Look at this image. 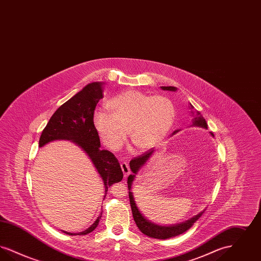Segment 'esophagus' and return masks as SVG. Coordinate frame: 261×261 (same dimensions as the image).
I'll list each match as a JSON object with an SVG mask.
<instances>
[{"mask_svg":"<svg viewBox=\"0 0 261 261\" xmlns=\"http://www.w3.org/2000/svg\"><path fill=\"white\" fill-rule=\"evenodd\" d=\"M120 166H121V169H122L123 174H124V177H127V176L130 174V168H129L128 164L124 162H121V163H120Z\"/></svg>","mask_w":261,"mask_h":261,"instance_id":"34e87169","label":"esophagus"}]
</instances>
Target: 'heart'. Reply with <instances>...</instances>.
<instances>
[{"instance_id":"b5f03b06","label":"heart","mask_w":261,"mask_h":261,"mask_svg":"<svg viewBox=\"0 0 261 261\" xmlns=\"http://www.w3.org/2000/svg\"><path fill=\"white\" fill-rule=\"evenodd\" d=\"M93 114V124L102 144L112 151L121 149L127 138L138 150L159 145L171 129L175 109L163 96L150 97L139 91H126Z\"/></svg>"}]
</instances>
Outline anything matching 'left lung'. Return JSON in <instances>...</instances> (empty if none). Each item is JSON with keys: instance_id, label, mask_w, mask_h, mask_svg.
Segmentation results:
<instances>
[{"instance_id": "8db88e82", "label": "left lung", "mask_w": 261, "mask_h": 261, "mask_svg": "<svg viewBox=\"0 0 261 261\" xmlns=\"http://www.w3.org/2000/svg\"><path fill=\"white\" fill-rule=\"evenodd\" d=\"M162 90L164 91H177V88L172 87V86H162ZM190 109L194 110V107L190 103ZM192 114L194 116L193 118V126H198V127H202L207 129V124L205 119L200 115L199 112H196L192 111ZM179 130L174 131L173 134L177 133ZM212 137H214L213 133H211ZM154 152V149H149L148 151H146L145 153H143L140 156H137L135 159H133L129 165H130V169L132 171V174L129 175L128 179H127V184H128V190H129V199H130V204H131V210L133 213V218L135 220L137 227L139 228V230L146 236L150 237V238H154V239H169V238H173V237L178 236L180 234H183L184 232H186L187 230H189L194 223L199 219V217L202 215V213L204 211L199 212V214L195 215L194 217L190 218L189 220H187L185 222H182L180 224H175V225H170V226H163V225H159V224L153 223L148 218H146L143 213L140 211L139 207L137 206L136 200L134 198V194L133 192H131L132 190V185H133V181L135 180L137 174L140 171V169L148 162L150 156L152 155V153Z\"/></svg>"}]
</instances>
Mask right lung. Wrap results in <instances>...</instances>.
I'll return each instance as SVG.
<instances>
[{"label": "right lung", "instance_id": "obj_1", "mask_svg": "<svg viewBox=\"0 0 261 261\" xmlns=\"http://www.w3.org/2000/svg\"><path fill=\"white\" fill-rule=\"evenodd\" d=\"M103 82L90 83L61 106L44 128L39 140V147L42 148L57 140L74 143L87 154L99 174L105 186V199L109 188L122 180L123 172L114 154L107 149H100L99 135L93 124L94 111L99 99L103 97ZM100 217L101 212L96 221L83 232L74 234L62 232L70 236L87 235L97 228Z\"/></svg>", "mask_w": 261, "mask_h": 261}]
</instances>
